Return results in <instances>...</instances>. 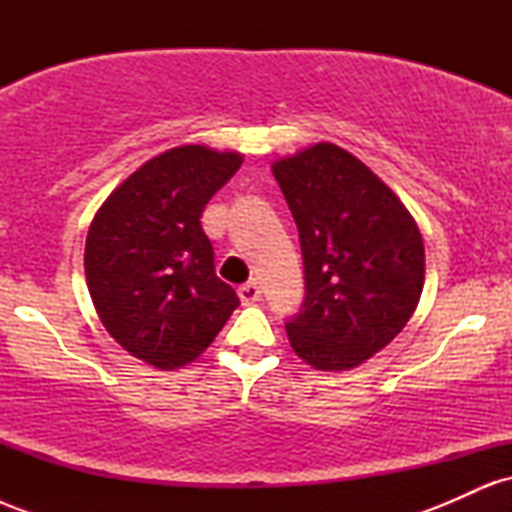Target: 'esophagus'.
Masks as SVG:
<instances>
[{
    "instance_id": "esophagus-1",
    "label": "esophagus",
    "mask_w": 512,
    "mask_h": 512,
    "mask_svg": "<svg viewBox=\"0 0 512 512\" xmlns=\"http://www.w3.org/2000/svg\"><path fill=\"white\" fill-rule=\"evenodd\" d=\"M238 296H240V301H243L245 305H250V303L260 301V298H262V289H260V284H257V281H248V284L240 286V289H238Z\"/></svg>"
}]
</instances>
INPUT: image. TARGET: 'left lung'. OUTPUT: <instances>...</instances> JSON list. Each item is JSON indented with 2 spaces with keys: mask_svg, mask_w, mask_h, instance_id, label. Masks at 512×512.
<instances>
[{
  "mask_svg": "<svg viewBox=\"0 0 512 512\" xmlns=\"http://www.w3.org/2000/svg\"><path fill=\"white\" fill-rule=\"evenodd\" d=\"M272 173L298 226L305 272L289 342L317 370H349L402 332L424 289L419 226L366 163L330 142Z\"/></svg>",
  "mask_w": 512,
  "mask_h": 512,
  "instance_id": "1",
  "label": "left lung"
}]
</instances>
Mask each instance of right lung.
<instances>
[{
  "label": "right lung",
  "instance_id": "add662e5",
  "mask_svg": "<svg viewBox=\"0 0 512 512\" xmlns=\"http://www.w3.org/2000/svg\"><path fill=\"white\" fill-rule=\"evenodd\" d=\"M243 156L199 144L163 151L115 187L88 228L96 313L122 349L161 370L195 361L240 301L216 276L207 202Z\"/></svg>",
  "mask_w": 512,
  "mask_h": 512
}]
</instances>
